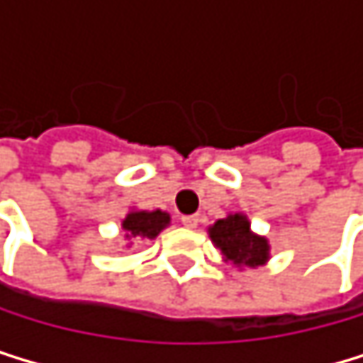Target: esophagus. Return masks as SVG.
I'll return each instance as SVG.
<instances>
[{"instance_id": "obj_1", "label": "esophagus", "mask_w": 363, "mask_h": 363, "mask_svg": "<svg viewBox=\"0 0 363 363\" xmlns=\"http://www.w3.org/2000/svg\"><path fill=\"white\" fill-rule=\"evenodd\" d=\"M180 222H183V226H187V228H196L200 218L198 216H183V218H180Z\"/></svg>"}]
</instances>
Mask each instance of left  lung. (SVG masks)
Segmentation results:
<instances>
[{"instance_id":"obj_1","label":"left lung","mask_w":363,"mask_h":363,"mask_svg":"<svg viewBox=\"0 0 363 363\" xmlns=\"http://www.w3.org/2000/svg\"><path fill=\"white\" fill-rule=\"evenodd\" d=\"M208 237L222 250L224 261H230L237 268H257L270 259V244L266 237L255 235L250 222L242 213H233L208 226Z\"/></svg>"}]
</instances>
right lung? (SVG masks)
Listing matches in <instances>:
<instances>
[{"label":"right lung","instance_id":"right-lung-1","mask_svg":"<svg viewBox=\"0 0 363 363\" xmlns=\"http://www.w3.org/2000/svg\"><path fill=\"white\" fill-rule=\"evenodd\" d=\"M169 224V213L161 211H130L121 222L126 240H155V237Z\"/></svg>","mask_w":363,"mask_h":363}]
</instances>
